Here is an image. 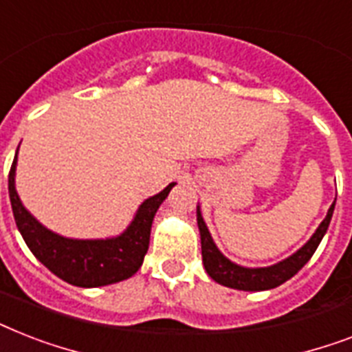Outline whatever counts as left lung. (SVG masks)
Instances as JSON below:
<instances>
[{
	"label": "left lung",
	"instance_id": "8db88e82",
	"mask_svg": "<svg viewBox=\"0 0 352 352\" xmlns=\"http://www.w3.org/2000/svg\"><path fill=\"white\" fill-rule=\"evenodd\" d=\"M334 203L329 208L327 217L322 221V225L318 226V230L314 232L311 239L307 241L305 246H301L300 250L296 252L294 256H290L289 259H285V261L267 268H245L232 263L230 259H226L217 250V246H215L208 228L204 225L201 210L197 208V225L199 232H201V250H203V263L206 272L217 283L237 290H268L274 289V287H279L287 279L292 278L294 274H298V270H301L303 265L311 259L312 254L316 252L320 241L323 239V235L327 232L331 217H333Z\"/></svg>",
	"mask_w": 352,
	"mask_h": 352
}]
</instances>
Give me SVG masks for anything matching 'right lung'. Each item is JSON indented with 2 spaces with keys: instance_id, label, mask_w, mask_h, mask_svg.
<instances>
[{
  "instance_id": "obj_1",
  "label": "right lung",
  "mask_w": 352,
  "mask_h": 352,
  "mask_svg": "<svg viewBox=\"0 0 352 352\" xmlns=\"http://www.w3.org/2000/svg\"><path fill=\"white\" fill-rule=\"evenodd\" d=\"M16 157L8 171V195L18 230L25 243L52 274L76 287H104L131 278L144 261L157 210L175 182L146 199L126 232L113 239L80 241L52 234L23 208L14 188Z\"/></svg>"
}]
</instances>
